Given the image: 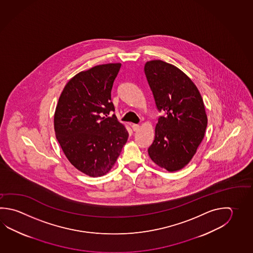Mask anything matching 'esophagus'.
Masks as SVG:
<instances>
[{
	"label": "esophagus",
	"mask_w": 253,
	"mask_h": 253,
	"mask_svg": "<svg viewBox=\"0 0 253 253\" xmlns=\"http://www.w3.org/2000/svg\"><path fill=\"white\" fill-rule=\"evenodd\" d=\"M132 128H133V130L134 131V132H136V131H138L139 128H140V126L137 124H133L132 125Z\"/></svg>",
	"instance_id": "1"
}]
</instances>
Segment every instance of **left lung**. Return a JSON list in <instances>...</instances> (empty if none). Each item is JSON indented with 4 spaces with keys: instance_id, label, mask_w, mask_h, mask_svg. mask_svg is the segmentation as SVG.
<instances>
[{
    "instance_id": "left-lung-1",
    "label": "left lung",
    "mask_w": 253,
    "mask_h": 253,
    "mask_svg": "<svg viewBox=\"0 0 253 253\" xmlns=\"http://www.w3.org/2000/svg\"><path fill=\"white\" fill-rule=\"evenodd\" d=\"M144 73L157 109L164 113L158 120L149 156L169 172L181 169L195 154L207 127L201 93L183 71L165 61H148Z\"/></svg>"
}]
</instances>
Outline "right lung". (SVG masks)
I'll list each match as a JSON object with an SVG mask.
<instances>
[{"label":"right lung","instance_id":"1","mask_svg":"<svg viewBox=\"0 0 253 253\" xmlns=\"http://www.w3.org/2000/svg\"><path fill=\"white\" fill-rule=\"evenodd\" d=\"M121 64L98 65L69 80L59 98L54 130L72 165L90 176H101L115 164L128 132L119 122L111 90Z\"/></svg>","mask_w":253,"mask_h":253}]
</instances>
